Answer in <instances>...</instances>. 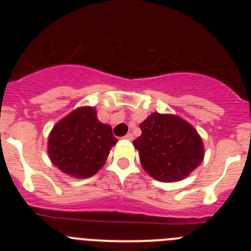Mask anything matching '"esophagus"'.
I'll return each instance as SVG.
<instances>
[{"mask_svg": "<svg viewBox=\"0 0 251 251\" xmlns=\"http://www.w3.org/2000/svg\"><path fill=\"white\" fill-rule=\"evenodd\" d=\"M124 139H127V141H132L133 139V134L132 133H127V134H126V136L123 137Z\"/></svg>", "mask_w": 251, "mask_h": 251, "instance_id": "esophagus-1", "label": "esophagus"}]
</instances>
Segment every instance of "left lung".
<instances>
[{
    "instance_id": "8db88e82",
    "label": "left lung",
    "mask_w": 251,
    "mask_h": 251,
    "mask_svg": "<svg viewBox=\"0 0 251 251\" xmlns=\"http://www.w3.org/2000/svg\"><path fill=\"white\" fill-rule=\"evenodd\" d=\"M133 142L143 170L161 182L186 178L203 159L202 139L191 124L177 115L152 114L139 124Z\"/></svg>"
}]
</instances>
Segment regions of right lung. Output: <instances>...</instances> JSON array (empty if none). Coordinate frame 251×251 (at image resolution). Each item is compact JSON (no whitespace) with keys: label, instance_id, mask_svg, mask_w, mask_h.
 <instances>
[{"label":"right lung","instance_id":"1","mask_svg":"<svg viewBox=\"0 0 251 251\" xmlns=\"http://www.w3.org/2000/svg\"><path fill=\"white\" fill-rule=\"evenodd\" d=\"M115 143L112 128L98 121L95 108L81 106L55 124L49 136L48 153L64 174L88 178L103 167Z\"/></svg>","mask_w":251,"mask_h":251}]
</instances>
